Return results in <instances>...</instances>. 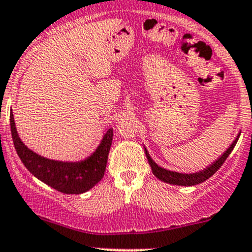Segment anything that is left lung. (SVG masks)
Returning <instances> with one entry per match:
<instances>
[{"mask_svg": "<svg viewBox=\"0 0 252 252\" xmlns=\"http://www.w3.org/2000/svg\"><path fill=\"white\" fill-rule=\"evenodd\" d=\"M239 136H240V135H238V138H236L235 140L233 141V144L230 145L229 149H228L227 151H225L224 154H223L222 156H220V158L217 159V161L213 162V163L211 164L210 167H207V168L204 169V171L199 172V173L184 174V173H177V172L167 171V169H164V168H162V167L157 166V164L155 163L154 161H152V158L150 157L149 152H147L146 149H145V154H146L147 161H149L150 166H151L152 173L155 174V177L158 178V179L162 180V182L169 183V184L184 185V187H191V185L200 184V183L207 180L208 178L212 177V175L215 174L216 172H217L218 169L220 168V166L224 163L225 159L228 158V156L230 155V152H232L233 149H234V146H235L236 141H238Z\"/></svg>", "mask_w": 252, "mask_h": 252, "instance_id": "obj_1", "label": "left lung"}]
</instances>
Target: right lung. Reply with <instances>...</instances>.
I'll use <instances>...</instances> for the list:
<instances>
[{
    "mask_svg": "<svg viewBox=\"0 0 252 252\" xmlns=\"http://www.w3.org/2000/svg\"><path fill=\"white\" fill-rule=\"evenodd\" d=\"M9 119L12 139L18 156L28 171L45 184L64 194H81L95 187L103 178L113 138V129H108L100 146L89 158L72 163L47 159L28 149L18 136L12 112Z\"/></svg>",
    "mask_w": 252,
    "mask_h": 252,
    "instance_id": "1",
    "label": "right lung"
}]
</instances>
